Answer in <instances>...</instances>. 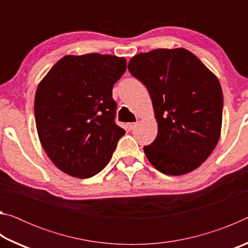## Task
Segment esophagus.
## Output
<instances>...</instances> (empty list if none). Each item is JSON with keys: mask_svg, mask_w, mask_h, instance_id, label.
I'll list each match as a JSON object with an SVG mask.
<instances>
[{"mask_svg": "<svg viewBox=\"0 0 248 248\" xmlns=\"http://www.w3.org/2000/svg\"><path fill=\"white\" fill-rule=\"evenodd\" d=\"M138 124V123H129L127 125H128V129L129 130H132V129H134L136 128V125Z\"/></svg>", "mask_w": 248, "mask_h": 248, "instance_id": "obj_1", "label": "esophagus"}]
</instances>
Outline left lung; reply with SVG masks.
Listing matches in <instances>:
<instances>
[{"mask_svg": "<svg viewBox=\"0 0 248 248\" xmlns=\"http://www.w3.org/2000/svg\"><path fill=\"white\" fill-rule=\"evenodd\" d=\"M128 70L152 99L158 132L143 150L155 169L184 175L199 167L219 141L223 94L219 79L186 49H155L129 61Z\"/></svg>", "mask_w": 248, "mask_h": 248, "instance_id": "1", "label": "left lung"}]
</instances>
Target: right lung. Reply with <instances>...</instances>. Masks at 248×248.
I'll list each match as a JSON object with an SVG mask.
<instances>
[{"mask_svg":"<svg viewBox=\"0 0 248 248\" xmlns=\"http://www.w3.org/2000/svg\"><path fill=\"white\" fill-rule=\"evenodd\" d=\"M127 61L110 54L66 56L37 87L35 120L46 153L58 169L90 178L108 164L125 133L116 124L112 87Z\"/></svg>","mask_w":248,"mask_h":248,"instance_id":"add662e5","label":"right lung"}]
</instances>
